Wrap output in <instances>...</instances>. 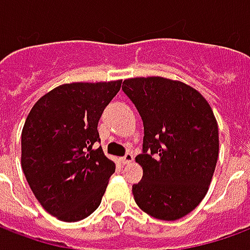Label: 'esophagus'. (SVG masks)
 <instances>
[{"label":"esophagus","instance_id":"34e87169","mask_svg":"<svg viewBox=\"0 0 250 250\" xmlns=\"http://www.w3.org/2000/svg\"><path fill=\"white\" fill-rule=\"evenodd\" d=\"M132 161H134V155H132L131 152H127L125 157L122 158V163H123V165H128V163H131Z\"/></svg>","mask_w":250,"mask_h":250}]
</instances>
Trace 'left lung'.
<instances>
[{
    "mask_svg": "<svg viewBox=\"0 0 250 250\" xmlns=\"http://www.w3.org/2000/svg\"><path fill=\"white\" fill-rule=\"evenodd\" d=\"M122 89L145 127L136 205L158 220H179L204 199L214 174L220 142L211 107L197 89L166 77L127 79Z\"/></svg>",
    "mask_w": 250,
    "mask_h": 250,
    "instance_id": "obj_1",
    "label": "left lung"
}]
</instances>
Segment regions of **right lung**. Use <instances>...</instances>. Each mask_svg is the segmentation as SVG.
I'll return each instance as SVG.
<instances>
[{
    "label": "right lung",
    "mask_w": 250,
    "mask_h": 250,
    "mask_svg": "<svg viewBox=\"0 0 250 250\" xmlns=\"http://www.w3.org/2000/svg\"><path fill=\"white\" fill-rule=\"evenodd\" d=\"M122 80L71 83L53 88L32 107L21 134V166L41 206L76 222L102 202L115 163L93 145L98 123Z\"/></svg>",
    "instance_id": "1"
}]
</instances>
